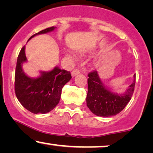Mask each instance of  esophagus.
Instances as JSON below:
<instances>
[{"mask_svg":"<svg viewBox=\"0 0 153 153\" xmlns=\"http://www.w3.org/2000/svg\"><path fill=\"white\" fill-rule=\"evenodd\" d=\"M79 74H80V71H79L78 69H74V70L73 71L71 72V76H72L73 77H74V76H77V75Z\"/></svg>","mask_w":153,"mask_h":153,"instance_id":"obj_1","label":"esophagus"}]
</instances>
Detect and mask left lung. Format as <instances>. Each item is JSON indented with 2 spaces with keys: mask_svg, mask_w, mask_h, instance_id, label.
<instances>
[{
  "mask_svg": "<svg viewBox=\"0 0 153 153\" xmlns=\"http://www.w3.org/2000/svg\"><path fill=\"white\" fill-rule=\"evenodd\" d=\"M88 93L86 105L93 114L100 117H111L120 113L127 105L133 94L135 74L133 83L124 93L108 90L100 78L98 72L93 71L88 75Z\"/></svg>",
  "mask_w": 153,
  "mask_h": 153,
  "instance_id": "left-lung-1",
  "label": "left lung"
}]
</instances>
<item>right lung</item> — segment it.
<instances>
[{
  "label": "right lung",
  "mask_w": 153,
  "mask_h": 153,
  "mask_svg": "<svg viewBox=\"0 0 153 153\" xmlns=\"http://www.w3.org/2000/svg\"><path fill=\"white\" fill-rule=\"evenodd\" d=\"M51 27L35 33L29 40L39 34L53 31ZM25 46L20 50L18 56L15 71V93L20 103L34 114L49 113L59 103L63 86L71 78L69 71L56 67L50 71H40L36 78L27 76L22 70V64L27 62Z\"/></svg>",
  "instance_id": "1"
}]
</instances>
